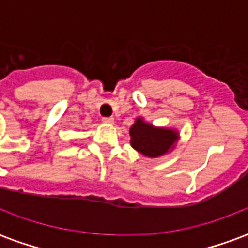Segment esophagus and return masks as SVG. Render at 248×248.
I'll return each mask as SVG.
<instances>
[{
    "mask_svg": "<svg viewBox=\"0 0 248 248\" xmlns=\"http://www.w3.org/2000/svg\"><path fill=\"white\" fill-rule=\"evenodd\" d=\"M103 124H114V118L113 117H106V118H102Z\"/></svg>",
    "mask_w": 248,
    "mask_h": 248,
    "instance_id": "obj_1",
    "label": "esophagus"
}]
</instances>
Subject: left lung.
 <instances>
[{
	"instance_id": "left-lung-1",
	"label": "left lung",
	"mask_w": 248,
	"mask_h": 248,
	"mask_svg": "<svg viewBox=\"0 0 248 248\" xmlns=\"http://www.w3.org/2000/svg\"><path fill=\"white\" fill-rule=\"evenodd\" d=\"M129 134L131 147L147 158H158L171 153L181 140L177 129L154 126L143 117L135 118Z\"/></svg>"
}]
</instances>
